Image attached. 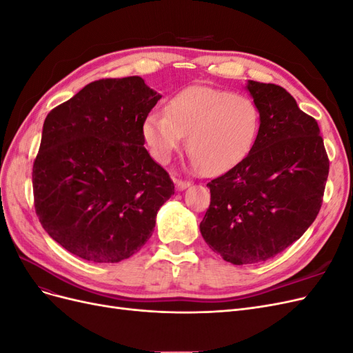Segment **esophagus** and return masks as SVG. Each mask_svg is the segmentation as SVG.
Masks as SVG:
<instances>
[{
  "mask_svg": "<svg viewBox=\"0 0 353 353\" xmlns=\"http://www.w3.org/2000/svg\"><path fill=\"white\" fill-rule=\"evenodd\" d=\"M190 185H191V184L188 183V181H183V179H176V181H175V187H176L178 191H183V190L188 188Z\"/></svg>",
  "mask_w": 353,
  "mask_h": 353,
  "instance_id": "obj_1",
  "label": "esophagus"
}]
</instances>
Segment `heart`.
Segmentation results:
<instances>
[{"label": "heart", "mask_w": 353, "mask_h": 353, "mask_svg": "<svg viewBox=\"0 0 353 353\" xmlns=\"http://www.w3.org/2000/svg\"><path fill=\"white\" fill-rule=\"evenodd\" d=\"M259 125V110L249 97L193 85L168 101L166 113L147 114L143 137L153 157L168 163L188 135L191 165L213 175L245 159L258 138Z\"/></svg>", "instance_id": "heart-1"}]
</instances>
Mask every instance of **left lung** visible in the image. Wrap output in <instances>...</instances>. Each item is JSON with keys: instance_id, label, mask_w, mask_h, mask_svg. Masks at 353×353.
<instances>
[{"instance_id": "8db88e82", "label": "left lung", "mask_w": 353, "mask_h": 353, "mask_svg": "<svg viewBox=\"0 0 353 353\" xmlns=\"http://www.w3.org/2000/svg\"><path fill=\"white\" fill-rule=\"evenodd\" d=\"M259 110L250 153L208 184L200 222L209 248L234 265L265 262L303 236L321 209L330 162L319 126L275 83L248 81Z\"/></svg>"}]
</instances>
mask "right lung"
Masks as SVG:
<instances>
[{
	"mask_svg": "<svg viewBox=\"0 0 353 353\" xmlns=\"http://www.w3.org/2000/svg\"><path fill=\"white\" fill-rule=\"evenodd\" d=\"M160 99L140 77L100 79L47 114L32 172L35 210L48 236L78 258H131L175 193L144 147L143 123Z\"/></svg>",
	"mask_w": 353,
	"mask_h": 353,
	"instance_id": "add662e5",
	"label": "right lung"
}]
</instances>
